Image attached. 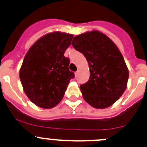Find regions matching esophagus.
<instances>
[{
    "instance_id": "esophagus-1",
    "label": "esophagus",
    "mask_w": 147,
    "mask_h": 147,
    "mask_svg": "<svg viewBox=\"0 0 147 147\" xmlns=\"http://www.w3.org/2000/svg\"><path fill=\"white\" fill-rule=\"evenodd\" d=\"M78 75H79V70H78V71H77V72H75V78H77V77L78 76Z\"/></svg>"
}]
</instances>
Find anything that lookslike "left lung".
Wrapping results in <instances>:
<instances>
[{"instance_id": "1", "label": "left lung", "mask_w": 147, "mask_h": 147, "mask_svg": "<svg viewBox=\"0 0 147 147\" xmlns=\"http://www.w3.org/2000/svg\"><path fill=\"white\" fill-rule=\"evenodd\" d=\"M72 45L87 59L88 81L80 86L85 101L96 109L112 106L127 88L129 72L121 52L105 34L92 30L73 38Z\"/></svg>"}]
</instances>
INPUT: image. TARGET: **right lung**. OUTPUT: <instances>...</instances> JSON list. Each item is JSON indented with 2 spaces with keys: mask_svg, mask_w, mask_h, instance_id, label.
Here are the masks:
<instances>
[{
  "mask_svg": "<svg viewBox=\"0 0 147 147\" xmlns=\"http://www.w3.org/2000/svg\"><path fill=\"white\" fill-rule=\"evenodd\" d=\"M72 38V34L59 31L49 32L26 53L20 78L24 93L36 106L43 109L57 106L75 77L69 70V59L64 56Z\"/></svg>",
  "mask_w": 147,
  "mask_h": 147,
  "instance_id": "1",
  "label": "right lung"
}]
</instances>
